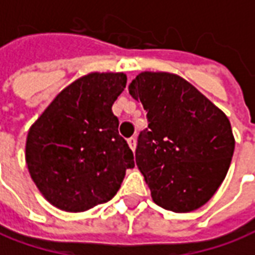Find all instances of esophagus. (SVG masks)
Listing matches in <instances>:
<instances>
[{
	"mask_svg": "<svg viewBox=\"0 0 255 255\" xmlns=\"http://www.w3.org/2000/svg\"><path fill=\"white\" fill-rule=\"evenodd\" d=\"M128 145H129V147H131L132 150H135V146H136V139H135V136H131V138L128 139Z\"/></svg>",
	"mask_w": 255,
	"mask_h": 255,
	"instance_id": "esophagus-1",
	"label": "esophagus"
}]
</instances>
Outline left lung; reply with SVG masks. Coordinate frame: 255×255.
Here are the masks:
<instances>
[{"label": "left lung", "mask_w": 255, "mask_h": 255, "mask_svg": "<svg viewBox=\"0 0 255 255\" xmlns=\"http://www.w3.org/2000/svg\"><path fill=\"white\" fill-rule=\"evenodd\" d=\"M128 91L147 112L135 160L153 202L174 213L202 207L225 179L235 150L225 113L171 73H140Z\"/></svg>", "instance_id": "1"}]
</instances>
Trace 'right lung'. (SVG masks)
<instances>
[{
    "instance_id": "obj_1",
    "label": "right lung",
    "mask_w": 255,
    "mask_h": 255,
    "mask_svg": "<svg viewBox=\"0 0 255 255\" xmlns=\"http://www.w3.org/2000/svg\"><path fill=\"white\" fill-rule=\"evenodd\" d=\"M126 84L124 73H90L66 87L30 127L28 172L55 207L80 213L109 202L135 165L112 112Z\"/></svg>"
}]
</instances>
